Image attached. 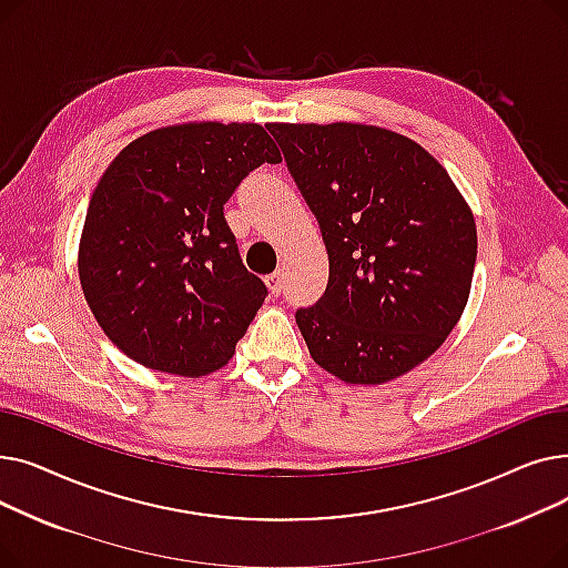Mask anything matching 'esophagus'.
Returning a JSON list of instances; mask_svg holds the SVG:
<instances>
[{
	"label": "esophagus",
	"mask_w": 568,
	"mask_h": 568,
	"mask_svg": "<svg viewBox=\"0 0 568 568\" xmlns=\"http://www.w3.org/2000/svg\"><path fill=\"white\" fill-rule=\"evenodd\" d=\"M264 283H266V287H268V290H272V294H274V296H278V294L283 292V283H285V276H283L281 268H278V272L268 274V276L264 278Z\"/></svg>",
	"instance_id": "1"
}]
</instances>
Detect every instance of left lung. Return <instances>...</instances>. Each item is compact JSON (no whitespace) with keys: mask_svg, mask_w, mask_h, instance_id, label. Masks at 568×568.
<instances>
[{"mask_svg":"<svg viewBox=\"0 0 568 568\" xmlns=\"http://www.w3.org/2000/svg\"><path fill=\"white\" fill-rule=\"evenodd\" d=\"M320 223L329 283L296 324L317 366L347 384L394 379L460 320L476 225L422 144L366 124H268Z\"/></svg>","mask_w":568,"mask_h":568,"instance_id":"obj_1","label":"left lung"}]
</instances>
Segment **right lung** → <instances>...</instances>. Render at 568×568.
<instances>
[{"instance_id":"1","label":"right lung","mask_w":568,"mask_h":568,"mask_svg":"<svg viewBox=\"0 0 568 568\" xmlns=\"http://www.w3.org/2000/svg\"><path fill=\"white\" fill-rule=\"evenodd\" d=\"M281 163L260 124L200 122L146 133L89 200L78 272L108 338L133 362L182 377L223 368L260 311L223 216L255 168Z\"/></svg>"}]
</instances>
